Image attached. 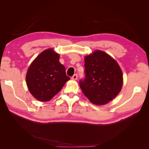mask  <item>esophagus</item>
Segmentation results:
<instances>
[{
	"label": "esophagus",
	"instance_id": "esophagus-1",
	"mask_svg": "<svg viewBox=\"0 0 149 149\" xmlns=\"http://www.w3.org/2000/svg\"><path fill=\"white\" fill-rule=\"evenodd\" d=\"M77 78H78V74H74L71 77V79H73V80H76Z\"/></svg>",
	"mask_w": 149,
	"mask_h": 149
}]
</instances>
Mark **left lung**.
Segmentation results:
<instances>
[{
    "instance_id": "8db88e82",
    "label": "left lung",
    "mask_w": 149,
    "mask_h": 149,
    "mask_svg": "<svg viewBox=\"0 0 149 149\" xmlns=\"http://www.w3.org/2000/svg\"><path fill=\"white\" fill-rule=\"evenodd\" d=\"M85 78L79 81L83 93L96 105L107 104L118 95L123 84V72L115 60L96 50L84 58Z\"/></svg>"
}]
</instances>
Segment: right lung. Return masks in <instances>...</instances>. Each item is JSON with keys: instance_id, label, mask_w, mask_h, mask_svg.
<instances>
[{"instance_id": "1", "label": "right lung", "mask_w": 149, "mask_h": 149, "mask_svg": "<svg viewBox=\"0 0 149 149\" xmlns=\"http://www.w3.org/2000/svg\"><path fill=\"white\" fill-rule=\"evenodd\" d=\"M59 60V54L49 48L40 53L30 65L26 83L30 93L38 101L52 100L70 80Z\"/></svg>"}]
</instances>
